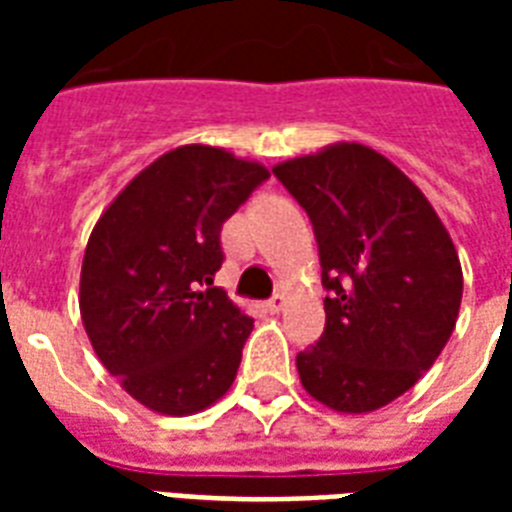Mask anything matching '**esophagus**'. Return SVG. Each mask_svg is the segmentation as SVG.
<instances>
[{
    "instance_id": "1",
    "label": "esophagus",
    "mask_w": 512,
    "mask_h": 512,
    "mask_svg": "<svg viewBox=\"0 0 512 512\" xmlns=\"http://www.w3.org/2000/svg\"><path fill=\"white\" fill-rule=\"evenodd\" d=\"M265 308H268V311H271V313H281V311H284V308H287V297H284V295H273L271 300L265 303Z\"/></svg>"
}]
</instances>
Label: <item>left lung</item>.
<instances>
[{"mask_svg":"<svg viewBox=\"0 0 512 512\" xmlns=\"http://www.w3.org/2000/svg\"><path fill=\"white\" fill-rule=\"evenodd\" d=\"M319 241L327 327L297 353L305 393L340 414L404 396L452 337L462 303L454 241L425 193L361 143L273 167Z\"/></svg>","mask_w":512,"mask_h":512,"instance_id":"obj_1","label":"left lung"}]
</instances>
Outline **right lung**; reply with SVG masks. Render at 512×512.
I'll use <instances>...</instances> for the list:
<instances>
[{
	"label": "right lung",
	"mask_w": 512,
	"mask_h": 512,
	"mask_svg": "<svg viewBox=\"0 0 512 512\" xmlns=\"http://www.w3.org/2000/svg\"><path fill=\"white\" fill-rule=\"evenodd\" d=\"M271 172L204 143L124 185L84 249L79 313L100 364L151 412L185 417L228 393L255 321L215 284L220 228Z\"/></svg>",
	"instance_id": "1"
}]
</instances>
